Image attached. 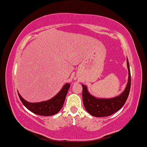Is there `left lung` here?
<instances>
[{
	"label": "left lung",
	"mask_w": 147,
	"mask_h": 147,
	"mask_svg": "<svg viewBox=\"0 0 147 147\" xmlns=\"http://www.w3.org/2000/svg\"><path fill=\"white\" fill-rule=\"evenodd\" d=\"M128 70V80L125 90L118 96L112 98H98L92 96L88 91L86 86L82 84V98L86 110L96 117H109L119 110L126 102L130 89V71L128 60L127 59Z\"/></svg>",
	"instance_id": "left-lung-1"
}]
</instances>
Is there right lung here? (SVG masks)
Returning <instances> with one entry per match:
<instances>
[{
  "instance_id": "1",
  "label": "right lung",
  "mask_w": 147,
  "mask_h": 147,
  "mask_svg": "<svg viewBox=\"0 0 147 147\" xmlns=\"http://www.w3.org/2000/svg\"><path fill=\"white\" fill-rule=\"evenodd\" d=\"M70 83H67L63 86L61 90L54 97L46 101L39 102H30L24 100L18 92L19 97L28 110L35 114L40 116H51L57 114L63 105L65 99L70 88Z\"/></svg>"
}]
</instances>
